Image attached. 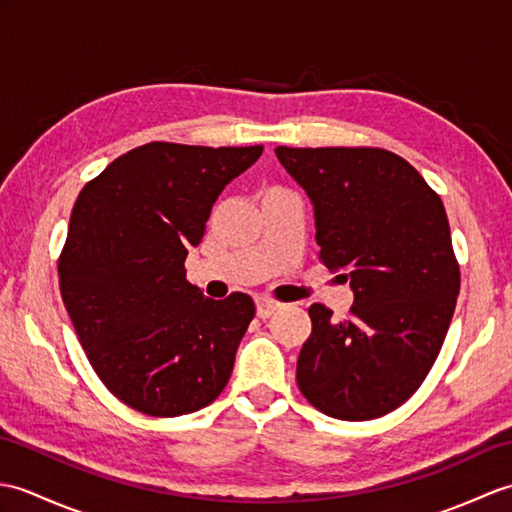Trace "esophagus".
<instances>
[{"instance_id":"1","label":"esophagus","mask_w":512,"mask_h":512,"mask_svg":"<svg viewBox=\"0 0 512 512\" xmlns=\"http://www.w3.org/2000/svg\"><path fill=\"white\" fill-rule=\"evenodd\" d=\"M255 306H257V317H259V319H270V317H273V314L281 308L277 301L266 299V297H259V299L255 301Z\"/></svg>"}]
</instances>
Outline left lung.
Listing matches in <instances>:
<instances>
[{"mask_svg":"<svg viewBox=\"0 0 512 512\" xmlns=\"http://www.w3.org/2000/svg\"><path fill=\"white\" fill-rule=\"evenodd\" d=\"M308 193L319 257L354 292L334 321L310 306L297 385L319 411L372 420L400 407L436 363L460 292L447 211L405 158L369 147H277Z\"/></svg>","mask_w":512,"mask_h":512,"instance_id":"left-lung-1","label":"left lung"}]
</instances>
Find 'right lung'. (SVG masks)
Here are the masks:
<instances>
[{"label": "right lung", "instance_id": "add662e5", "mask_svg": "<svg viewBox=\"0 0 512 512\" xmlns=\"http://www.w3.org/2000/svg\"><path fill=\"white\" fill-rule=\"evenodd\" d=\"M264 147L149 143L83 187L59 259V288L94 372L147 416L209 405L255 317L244 292L206 299L184 259L226 184Z\"/></svg>", "mask_w": 512, "mask_h": 512}]
</instances>
